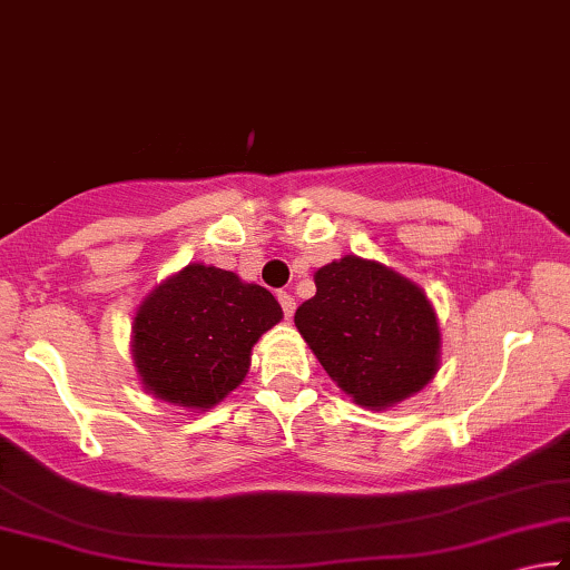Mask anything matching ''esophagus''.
Returning <instances> with one entry per match:
<instances>
[{
    "instance_id": "1",
    "label": "esophagus",
    "mask_w": 570,
    "mask_h": 570,
    "mask_svg": "<svg viewBox=\"0 0 570 570\" xmlns=\"http://www.w3.org/2000/svg\"><path fill=\"white\" fill-rule=\"evenodd\" d=\"M277 301H279V305H283L285 318H291V315L295 313V297H293L291 293H283V291H279V293H277Z\"/></svg>"
}]
</instances>
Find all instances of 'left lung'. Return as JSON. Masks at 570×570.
<instances>
[{
	"instance_id": "left-lung-1",
	"label": "left lung",
	"mask_w": 570,
	"mask_h": 570,
	"mask_svg": "<svg viewBox=\"0 0 570 570\" xmlns=\"http://www.w3.org/2000/svg\"><path fill=\"white\" fill-rule=\"evenodd\" d=\"M295 326L331 380L364 407L395 405L438 372L441 334L431 303L380 262L348 255L321 267Z\"/></svg>"
}]
</instances>
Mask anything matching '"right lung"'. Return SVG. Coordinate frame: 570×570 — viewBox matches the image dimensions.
Wrapping results in <instances>:
<instances>
[{"instance_id":"1","label":"right lung","mask_w":570,"mask_h":570,"mask_svg":"<svg viewBox=\"0 0 570 570\" xmlns=\"http://www.w3.org/2000/svg\"><path fill=\"white\" fill-rule=\"evenodd\" d=\"M283 318L275 295L234 273L188 265L147 295L132 352L142 384L183 407H212L242 384L252 346Z\"/></svg>"}]
</instances>
